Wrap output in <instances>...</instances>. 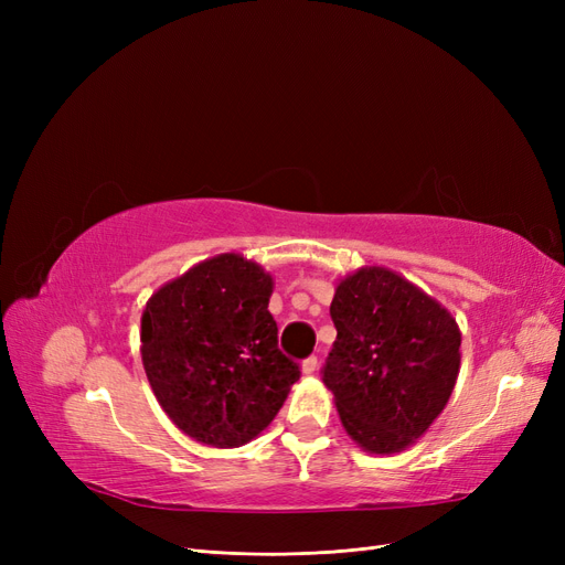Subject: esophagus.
<instances>
[{
	"instance_id": "1",
	"label": "esophagus",
	"mask_w": 565,
	"mask_h": 565,
	"mask_svg": "<svg viewBox=\"0 0 565 565\" xmlns=\"http://www.w3.org/2000/svg\"><path fill=\"white\" fill-rule=\"evenodd\" d=\"M316 370H318V358H316V355L306 358V361L301 363V372H303V374H313Z\"/></svg>"
}]
</instances>
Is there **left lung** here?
<instances>
[{"label": "left lung", "mask_w": 565, "mask_h": 565, "mask_svg": "<svg viewBox=\"0 0 565 565\" xmlns=\"http://www.w3.org/2000/svg\"><path fill=\"white\" fill-rule=\"evenodd\" d=\"M337 341L322 370L351 440L370 455L415 446L448 405L459 374V324L401 273L363 266L334 289Z\"/></svg>", "instance_id": "8db88e82"}]
</instances>
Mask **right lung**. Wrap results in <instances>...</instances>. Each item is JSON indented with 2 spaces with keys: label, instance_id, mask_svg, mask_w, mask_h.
Instances as JSON below:
<instances>
[{
  "label": "right lung",
  "instance_id": "add662e5",
  "mask_svg": "<svg viewBox=\"0 0 565 565\" xmlns=\"http://www.w3.org/2000/svg\"><path fill=\"white\" fill-rule=\"evenodd\" d=\"M273 278L243 254H216L164 282L141 316V361L177 429L241 448L278 415L299 365L278 349Z\"/></svg>",
  "mask_w": 565,
  "mask_h": 565
}]
</instances>
